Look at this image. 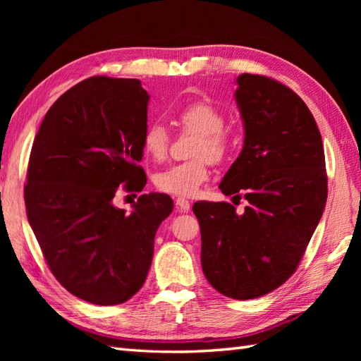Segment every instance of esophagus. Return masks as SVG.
I'll use <instances>...</instances> for the list:
<instances>
[{"instance_id":"1","label":"esophagus","mask_w":361,"mask_h":361,"mask_svg":"<svg viewBox=\"0 0 361 361\" xmlns=\"http://www.w3.org/2000/svg\"><path fill=\"white\" fill-rule=\"evenodd\" d=\"M176 208H178V211L181 212H188L190 209V203L186 200V198H176Z\"/></svg>"}]
</instances>
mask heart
I'll return each instance as SVG.
<instances>
[{
  "instance_id": "b5f03b06",
  "label": "heart",
  "mask_w": 361,
  "mask_h": 361,
  "mask_svg": "<svg viewBox=\"0 0 361 361\" xmlns=\"http://www.w3.org/2000/svg\"><path fill=\"white\" fill-rule=\"evenodd\" d=\"M180 126L198 135L190 155L195 159L169 166L155 175L158 190L173 197H194L203 183L209 178L208 161L220 163L226 157L229 141L224 133L225 116L217 106L208 102H194L178 113ZM171 135L161 122H152L142 133V152L155 161L167 155Z\"/></svg>"
}]
</instances>
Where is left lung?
Instances as JSON below:
<instances>
[{
    "label": "left lung",
    "mask_w": 361,
    "mask_h": 361,
    "mask_svg": "<svg viewBox=\"0 0 361 361\" xmlns=\"http://www.w3.org/2000/svg\"><path fill=\"white\" fill-rule=\"evenodd\" d=\"M235 102L243 149L220 190L243 195L237 214L225 202H197L202 268L233 299H255L295 273L327 200L324 149L315 118L295 91L265 75L240 74Z\"/></svg>",
    "instance_id": "obj_1"
}]
</instances>
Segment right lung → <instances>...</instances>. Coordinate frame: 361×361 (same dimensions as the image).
Returning <instances> with one entry per match:
<instances>
[{
	"instance_id": "add662e5",
	"label": "right lung",
	"mask_w": 361,
	"mask_h": 361,
	"mask_svg": "<svg viewBox=\"0 0 361 361\" xmlns=\"http://www.w3.org/2000/svg\"><path fill=\"white\" fill-rule=\"evenodd\" d=\"M149 94L136 79L94 75L60 96L30 150L25 202L49 270L83 301H128L147 278L157 229L173 209L142 194L132 212L113 204L119 185L141 192Z\"/></svg>"
}]
</instances>
